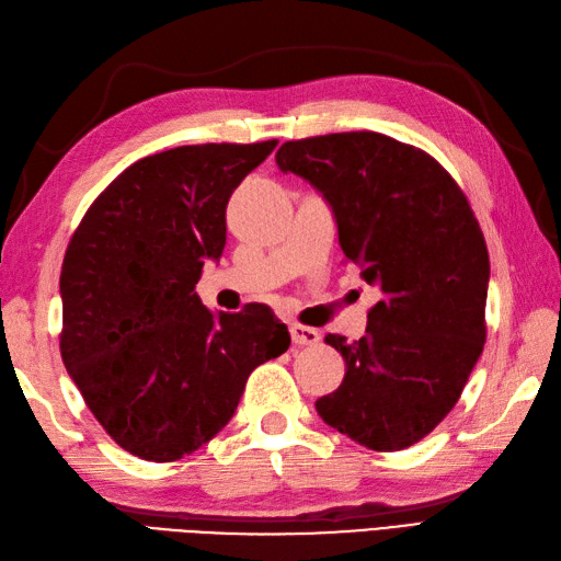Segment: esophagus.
Listing matches in <instances>:
<instances>
[{
	"mask_svg": "<svg viewBox=\"0 0 561 561\" xmlns=\"http://www.w3.org/2000/svg\"><path fill=\"white\" fill-rule=\"evenodd\" d=\"M290 335L297 346H313L321 342V332H318L316 328H307V325H293Z\"/></svg>",
	"mask_w": 561,
	"mask_h": 561,
	"instance_id": "obj_1",
	"label": "esophagus"
}]
</instances>
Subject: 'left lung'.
I'll return each instance as SVG.
<instances>
[{
  "mask_svg": "<svg viewBox=\"0 0 561 561\" xmlns=\"http://www.w3.org/2000/svg\"><path fill=\"white\" fill-rule=\"evenodd\" d=\"M276 162L323 195L344 256L382 293L360 340L325 337L346 373L316 411L366 448L413 446L458 403L486 342L491 266L474 211L425 150L377 131L287 141Z\"/></svg>",
  "mask_w": 561,
  "mask_h": 561,
  "instance_id": "obj_1",
  "label": "left lung"
}]
</instances>
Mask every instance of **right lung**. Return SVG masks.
Instances as JSON below:
<instances>
[{
    "instance_id": "add662e5",
    "label": "right lung",
    "mask_w": 561,
    "mask_h": 561,
    "mask_svg": "<svg viewBox=\"0 0 561 561\" xmlns=\"http://www.w3.org/2000/svg\"><path fill=\"white\" fill-rule=\"evenodd\" d=\"M274 141L141 158L87 209L60 268V356L117 446L150 462L198 450L250 373L290 346L268 307L211 313L195 295L226 245V205Z\"/></svg>"
}]
</instances>
